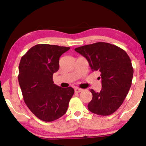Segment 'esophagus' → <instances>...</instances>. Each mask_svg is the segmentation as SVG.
<instances>
[{"instance_id":"esophagus-1","label":"esophagus","mask_w":146,"mask_h":146,"mask_svg":"<svg viewBox=\"0 0 146 146\" xmlns=\"http://www.w3.org/2000/svg\"><path fill=\"white\" fill-rule=\"evenodd\" d=\"M82 89H81V88H75V92H77V93L80 92H82Z\"/></svg>"}]
</instances>
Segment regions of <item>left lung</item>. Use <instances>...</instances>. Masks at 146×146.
<instances>
[{"label": "left lung", "instance_id": "1", "mask_svg": "<svg viewBox=\"0 0 146 146\" xmlns=\"http://www.w3.org/2000/svg\"><path fill=\"white\" fill-rule=\"evenodd\" d=\"M75 50L86 58L92 71L101 73L102 90H90L92 99L88 104L89 111L103 116L113 113L123 103L132 84L134 70L129 55L121 48L104 42Z\"/></svg>", "mask_w": 146, "mask_h": 146}]
</instances>
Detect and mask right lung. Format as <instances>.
<instances>
[{
	"label": "right lung",
	"instance_id": "obj_1",
	"mask_svg": "<svg viewBox=\"0 0 146 146\" xmlns=\"http://www.w3.org/2000/svg\"><path fill=\"white\" fill-rule=\"evenodd\" d=\"M69 47L36 44L21 58L18 81L25 103L39 119L51 122L66 113L74 94L71 87L54 83L53 74L59 69V59Z\"/></svg>",
	"mask_w": 146,
	"mask_h": 146
}]
</instances>
